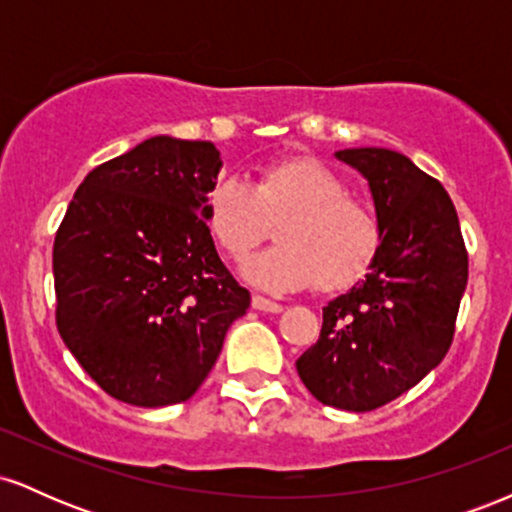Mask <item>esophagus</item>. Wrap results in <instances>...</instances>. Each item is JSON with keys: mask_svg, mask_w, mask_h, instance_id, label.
I'll return each instance as SVG.
<instances>
[{"mask_svg": "<svg viewBox=\"0 0 512 512\" xmlns=\"http://www.w3.org/2000/svg\"><path fill=\"white\" fill-rule=\"evenodd\" d=\"M252 308L262 310V313H281V310H284V305L269 301V298H264V296H252Z\"/></svg>", "mask_w": 512, "mask_h": 512, "instance_id": "esophagus-1", "label": "esophagus"}]
</instances>
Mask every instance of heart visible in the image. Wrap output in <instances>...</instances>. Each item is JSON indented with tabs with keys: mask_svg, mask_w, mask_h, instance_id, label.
I'll use <instances>...</instances> for the list:
<instances>
[{
	"mask_svg": "<svg viewBox=\"0 0 512 512\" xmlns=\"http://www.w3.org/2000/svg\"><path fill=\"white\" fill-rule=\"evenodd\" d=\"M279 245L245 264V276L267 291H342L368 274L380 252V223L349 199L344 180L315 158L267 163L255 185L221 178L204 199L211 240L233 262H243L279 221Z\"/></svg>",
	"mask_w": 512,
	"mask_h": 512,
	"instance_id": "1",
	"label": "heart"
}]
</instances>
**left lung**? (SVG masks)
<instances>
[{
  "label": "left lung",
  "mask_w": 512,
  "mask_h": 512,
  "mask_svg": "<svg viewBox=\"0 0 512 512\" xmlns=\"http://www.w3.org/2000/svg\"><path fill=\"white\" fill-rule=\"evenodd\" d=\"M368 180L380 252L361 284L322 308L317 344L296 361L327 407L370 411L443 361L467 289V250L445 187L404 154L378 146L334 154Z\"/></svg>",
  "instance_id": "8db88e82"
}]
</instances>
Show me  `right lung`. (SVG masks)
Listing matches in <instances>:
<instances>
[{
  "mask_svg": "<svg viewBox=\"0 0 512 512\" xmlns=\"http://www.w3.org/2000/svg\"><path fill=\"white\" fill-rule=\"evenodd\" d=\"M221 166L211 142L161 134L93 168L69 202L52 248L57 330L120 402L190 399L248 313L204 223Z\"/></svg>",
  "mask_w": 512,
  "mask_h": 512,
  "instance_id": "add662e5",
  "label": "right lung"
}]
</instances>
